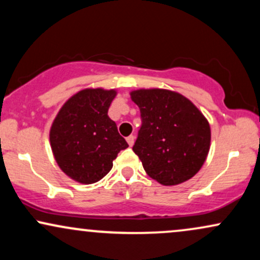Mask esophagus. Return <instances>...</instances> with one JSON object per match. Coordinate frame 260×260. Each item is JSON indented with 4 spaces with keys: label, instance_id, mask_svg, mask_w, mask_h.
<instances>
[{
    "label": "esophagus",
    "instance_id": "34e87169",
    "mask_svg": "<svg viewBox=\"0 0 260 260\" xmlns=\"http://www.w3.org/2000/svg\"><path fill=\"white\" fill-rule=\"evenodd\" d=\"M134 140H136V137H134L133 134H131L129 137H127V143L129 144V147H132V145L134 144Z\"/></svg>",
    "mask_w": 260,
    "mask_h": 260
}]
</instances>
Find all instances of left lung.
<instances>
[{
	"instance_id": "left-lung-1",
	"label": "left lung",
	"mask_w": 260,
	"mask_h": 260,
	"mask_svg": "<svg viewBox=\"0 0 260 260\" xmlns=\"http://www.w3.org/2000/svg\"><path fill=\"white\" fill-rule=\"evenodd\" d=\"M142 116L133 151L149 177L176 186L194 176L210 149V124L201 110L180 92L137 89L129 92Z\"/></svg>"
}]
</instances>
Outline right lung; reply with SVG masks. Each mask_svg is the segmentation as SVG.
<instances>
[{"label":"right lung","instance_id":"add662e5","mask_svg":"<svg viewBox=\"0 0 260 260\" xmlns=\"http://www.w3.org/2000/svg\"><path fill=\"white\" fill-rule=\"evenodd\" d=\"M116 89L85 88L62 105L51 128L50 145L58 168L73 181L91 184L112 169V161L128 148L107 116Z\"/></svg>","mask_w":260,"mask_h":260}]
</instances>
